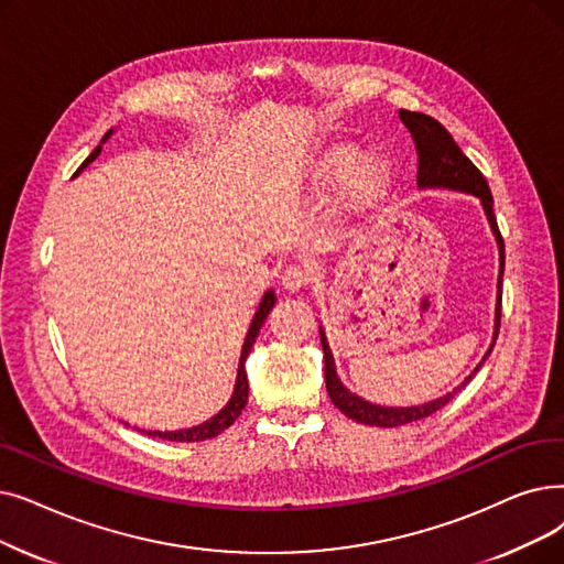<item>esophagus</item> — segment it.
Returning a JSON list of instances; mask_svg holds the SVG:
<instances>
[{"mask_svg": "<svg viewBox=\"0 0 564 564\" xmlns=\"http://www.w3.org/2000/svg\"><path fill=\"white\" fill-rule=\"evenodd\" d=\"M311 281V272L304 264H288L281 274V285L290 292L302 290Z\"/></svg>", "mask_w": 564, "mask_h": 564, "instance_id": "34e87169", "label": "esophagus"}]
</instances>
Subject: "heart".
<instances>
[{
    "label": "heart",
    "instance_id": "b5f03b06",
    "mask_svg": "<svg viewBox=\"0 0 564 564\" xmlns=\"http://www.w3.org/2000/svg\"><path fill=\"white\" fill-rule=\"evenodd\" d=\"M352 144H336L323 156V177L327 182H338L346 174L348 193L355 200H371L384 188L389 180V165L380 154H364L355 163Z\"/></svg>",
    "mask_w": 564,
    "mask_h": 564
}]
</instances>
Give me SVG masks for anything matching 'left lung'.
I'll return each instance as SVG.
<instances>
[{
  "mask_svg": "<svg viewBox=\"0 0 564 564\" xmlns=\"http://www.w3.org/2000/svg\"><path fill=\"white\" fill-rule=\"evenodd\" d=\"M399 117L408 127V131L412 133L414 142H417V154H420L417 188L420 191H456V193L473 195V198L479 200L486 221H488V226H491V232L498 243L500 272H498V295H496L491 346H488L481 361L475 366L473 373L460 384H456L452 391H447V394L437 397L433 401H426V403H420V405H380V403H371V401L357 397L355 391H350L346 384L340 382L325 327L321 325V343L325 350V380H327V394H329L332 403L343 414H346V417H350L359 424H366V426H380V429H394V426H403V424L429 417V414H433L435 410L447 405L458 394L460 387H465L475 378V373L481 369V364L488 359V355H491V350L496 346L498 329H500L502 274H505V243H502L496 214H494V195H491V188H488L484 175L473 165V161L460 152V147L454 142L449 131L440 124V121H435L429 115L410 112V110H399Z\"/></svg>",
  "mask_w": 564,
  "mask_h": 564,
  "instance_id": "8db88e82",
  "label": "left lung"
}]
</instances>
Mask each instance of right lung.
<instances>
[{
  "instance_id": "add662e5",
  "label": "right lung",
  "mask_w": 564,
  "mask_h": 564,
  "mask_svg": "<svg viewBox=\"0 0 564 564\" xmlns=\"http://www.w3.org/2000/svg\"><path fill=\"white\" fill-rule=\"evenodd\" d=\"M115 133V129H110L104 138H101V144L96 147V150L87 156V161L78 167V173L76 175H80L83 170L91 163V161H96V156L101 154V150H104V144L110 140V135ZM274 304H276V292H274V288H269L264 295H262V300H260V304H258V308H256V315H253V321H251V325H249V332H247V338H243V346H241V355H239V364H237V378H235V387H232V394H230V399H228V403L218 410L214 417H209V420H205L203 424H195V426H188V429H177V431H144V429H138V431H142V433H147V435H152V437H161V440H173V443H200V440H209V437H216L218 433H224L237 417L241 414V410L247 408V401H249V376H247V357H249V352H251V348H253V343H256V338H258V334H260V327L264 325V321H267V315H269V311L274 308Z\"/></svg>"
}]
</instances>
